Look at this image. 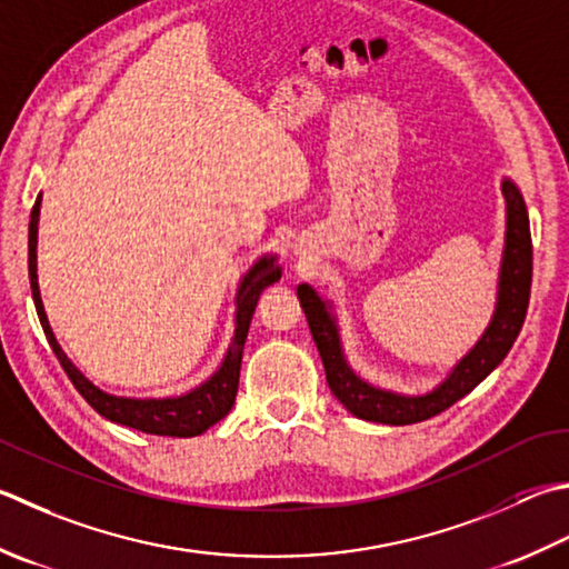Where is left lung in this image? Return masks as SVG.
<instances>
[{
	"label": "left lung",
	"instance_id": "1",
	"mask_svg": "<svg viewBox=\"0 0 569 569\" xmlns=\"http://www.w3.org/2000/svg\"><path fill=\"white\" fill-rule=\"evenodd\" d=\"M500 189H503L506 197V243L498 271L493 318L473 348L453 365L447 380L427 395H399L392 392V389L365 382L360 375H355L342 352L340 328L336 313H332V303L322 298L313 286H298L300 306L306 310L310 332H313L322 367H326L330 392L340 399V405L350 415L389 427L417 425V421L437 417L443 409H449L453 402L469 395L476 385H481L503 362L508 350L513 348L522 320H526L528 313L532 243L528 209L526 202H522L520 189L508 177H503Z\"/></svg>",
	"mask_w": 569,
	"mask_h": 569
}]
</instances>
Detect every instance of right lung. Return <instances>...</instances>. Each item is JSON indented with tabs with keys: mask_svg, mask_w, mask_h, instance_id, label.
Masks as SVG:
<instances>
[{
	"mask_svg": "<svg viewBox=\"0 0 569 569\" xmlns=\"http://www.w3.org/2000/svg\"><path fill=\"white\" fill-rule=\"evenodd\" d=\"M39 211H41V194L31 207L29 219V283H31V298L37 306V313L41 320V328L47 332V340L61 367L69 375L73 387L81 392V397L91 405L100 417H106L116 425L138 429L144 433H154V437H199L209 427H214L219 419H224L233 399H237L239 389V370H241V355L243 342L249 336V326L253 318L256 303L263 293V288L273 286L281 278V266L276 263L278 256L266 253L256 261L251 269L243 273L239 291H237V320H233V338L224 360L217 367V372L204 380L199 387L189 389L180 397H162V399H138V397H118L108 395L103 389L96 387L88 377L78 370L69 360V355L61 350L59 340H56L53 330L49 326L47 310L41 303L39 293V276H37V239H39Z\"/></svg>",
	"mask_w": 569,
	"mask_h": 569,
	"instance_id": "obj_1",
	"label": "right lung"
}]
</instances>
